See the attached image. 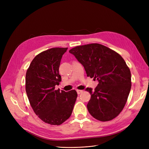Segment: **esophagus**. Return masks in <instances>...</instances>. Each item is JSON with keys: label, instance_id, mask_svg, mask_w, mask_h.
Wrapping results in <instances>:
<instances>
[{"label": "esophagus", "instance_id": "34e87169", "mask_svg": "<svg viewBox=\"0 0 149 149\" xmlns=\"http://www.w3.org/2000/svg\"><path fill=\"white\" fill-rule=\"evenodd\" d=\"M83 92V90H78V89L77 90V93H78V94H79V95L80 94V93H82Z\"/></svg>", "mask_w": 149, "mask_h": 149}]
</instances>
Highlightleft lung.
Instances as JSON below:
<instances>
[{
    "instance_id": "1",
    "label": "left lung",
    "mask_w": 149,
    "mask_h": 149,
    "mask_svg": "<svg viewBox=\"0 0 149 149\" xmlns=\"http://www.w3.org/2000/svg\"><path fill=\"white\" fill-rule=\"evenodd\" d=\"M84 66L87 76L98 81L87 104L90 114L101 121L118 116L126 103L131 89V73L119 54L98 43L78 46L70 49Z\"/></svg>"
}]
</instances>
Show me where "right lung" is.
<instances>
[{
    "label": "right lung",
    "mask_w": 149,
    "mask_h": 149,
    "mask_svg": "<svg viewBox=\"0 0 149 149\" xmlns=\"http://www.w3.org/2000/svg\"><path fill=\"white\" fill-rule=\"evenodd\" d=\"M68 48H54L38 54L26 73L25 86L31 106L38 117L51 125H60L71 115L77 97L75 90H56L61 81L59 66Z\"/></svg>",
    "instance_id": "add662e5"
}]
</instances>
